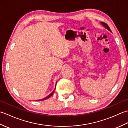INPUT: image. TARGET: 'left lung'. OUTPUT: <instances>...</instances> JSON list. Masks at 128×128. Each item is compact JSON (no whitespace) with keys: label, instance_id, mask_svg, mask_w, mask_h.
Returning a JSON list of instances; mask_svg holds the SVG:
<instances>
[{"label":"left lung","instance_id":"1","mask_svg":"<svg viewBox=\"0 0 128 128\" xmlns=\"http://www.w3.org/2000/svg\"><path fill=\"white\" fill-rule=\"evenodd\" d=\"M100 24H102V25H103V26H104L105 28H107V29H108V30H109L110 32H112V31H111V30H110V28L109 26H108L107 24H106V23H104V22H100Z\"/></svg>","mask_w":128,"mask_h":128}]
</instances>
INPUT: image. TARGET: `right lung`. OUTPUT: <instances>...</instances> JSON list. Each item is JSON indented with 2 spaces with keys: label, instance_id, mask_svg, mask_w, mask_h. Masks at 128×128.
Returning <instances> with one entry per match:
<instances>
[{
  "label": "right lung",
  "instance_id": "right-lung-1",
  "mask_svg": "<svg viewBox=\"0 0 128 128\" xmlns=\"http://www.w3.org/2000/svg\"><path fill=\"white\" fill-rule=\"evenodd\" d=\"M54 90H55V89H54ZM54 90L52 92V93L50 94V95H48V96H47V97H45V98H43V99H41V100H47V98H50L51 96H52V95L53 94V93H54Z\"/></svg>",
  "mask_w": 128,
  "mask_h": 128
}]
</instances>
